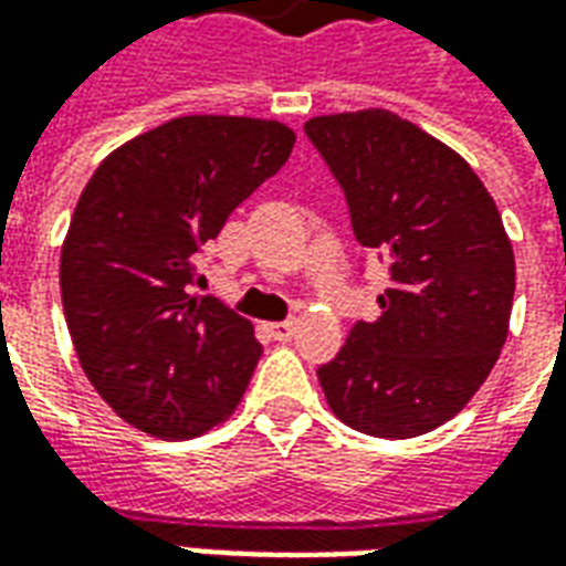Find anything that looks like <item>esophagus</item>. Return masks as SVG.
I'll use <instances>...</instances> for the list:
<instances>
[{"instance_id":"1","label":"esophagus","mask_w":566,"mask_h":566,"mask_svg":"<svg viewBox=\"0 0 566 566\" xmlns=\"http://www.w3.org/2000/svg\"><path fill=\"white\" fill-rule=\"evenodd\" d=\"M266 331H270L272 339H279V343H287L291 336L296 333L294 321H282V324H266Z\"/></svg>"}]
</instances>
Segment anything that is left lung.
Returning <instances> with one entry per match:
<instances>
[{
    "label": "left lung",
    "mask_w": 566,
    "mask_h": 566,
    "mask_svg": "<svg viewBox=\"0 0 566 566\" xmlns=\"http://www.w3.org/2000/svg\"><path fill=\"white\" fill-rule=\"evenodd\" d=\"M306 136L343 185L357 242L391 260L381 318L357 321L318 369L327 406L369 437L430 433L473 400L506 343L503 218L458 150L394 112L312 117Z\"/></svg>",
    "instance_id": "obj_1"
}]
</instances>
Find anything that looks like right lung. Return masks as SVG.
Here are the masks:
<instances>
[{"mask_svg": "<svg viewBox=\"0 0 566 566\" xmlns=\"http://www.w3.org/2000/svg\"><path fill=\"white\" fill-rule=\"evenodd\" d=\"M279 120L172 117L105 157L69 223L60 294L96 394L150 437L190 439L233 416L260 360L254 324L202 287L199 251L282 169Z\"/></svg>", "mask_w": 566, "mask_h": 566, "instance_id": "obj_1", "label": "right lung"}]
</instances>
